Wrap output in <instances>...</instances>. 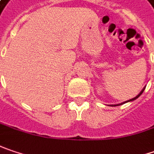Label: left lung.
I'll list each match as a JSON object with an SVG mask.
<instances>
[{"label": "left lung", "instance_id": "obj_1", "mask_svg": "<svg viewBox=\"0 0 154 154\" xmlns=\"http://www.w3.org/2000/svg\"><path fill=\"white\" fill-rule=\"evenodd\" d=\"M144 90H145V88L140 91V93L139 94V95L137 96V97H133V98H131V99H130V100H127V101H125V102H124V103H121V104H113V105H112V106H118V105H120V104H125V103H127V102H130V101H133V100H135V99H137L139 97H140L142 93H143V91H144Z\"/></svg>", "mask_w": 154, "mask_h": 154}]
</instances>
